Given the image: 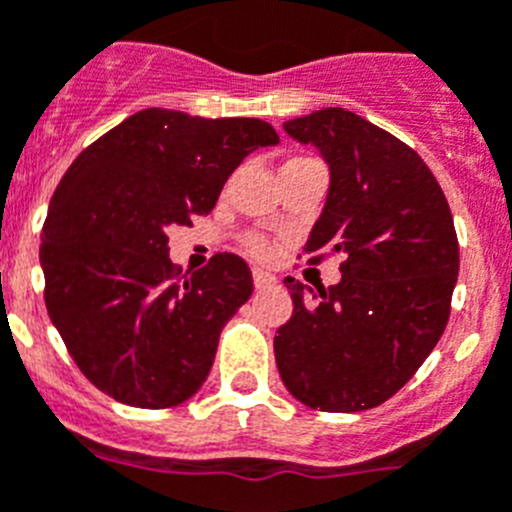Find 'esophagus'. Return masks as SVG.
Masks as SVG:
<instances>
[{
  "label": "esophagus",
  "mask_w": 512,
  "mask_h": 512,
  "mask_svg": "<svg viewBox=\"0 0 512 512\" xmlns=\"http://www.w3.org/2000/svg\"><path fill=\"white\" fill-rule=\"evenodd\" d=\"M253 284H256V289H269L276 284V276L264 269H253Z\"/></svg>",
  "instance_id": "1"
}]
</instances>
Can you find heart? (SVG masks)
I'll use <instances>...</instances> for the list:
<instances>
[{"instance_id":"b5f03b06","label":"heart","mask_w":512,"mask_h":512,"mask_svg":"<svg viewBox=\"0 0 512 512\" xmlns=\"http://www.w3.org/2000/svg\"><path fill=\"white\" fill-rule=\"evenodd\" d=\"M248 248H251V253H256V256H266V253H269V246H266V241H261V238H251V241H248Z\"/></svg>"}]
</instances>
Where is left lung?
<instances>
[{"label":"left lung","instance_id":"left-lung-1","mask_svg":"<svg viewBox=\"0 0 512 512\" xmlns=\"http://www.w3.org/2000/svg\"><path fill=\"white\" fill-rule=\"evenodd\" d=\"M284 131L330 167L304 253L345 261L342 279L317 294L284 281L294 312L276 330V368L309 409H373L411 381L447 327L459 274L452 210L424 159L353 111H314Z\"/></svg>","mask_w":512,"mask_h":512}]
</instances>
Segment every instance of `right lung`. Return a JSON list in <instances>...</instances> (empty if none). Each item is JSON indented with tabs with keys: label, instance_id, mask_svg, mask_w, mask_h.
<instances>
[{
	"label": "right lung",
	"instance_id": "obj_1",
	"mask_svg": "<svg viewBox=\"0 0 512 512\" xmlns=\"http://www.w3.org/2000/svg\"><path fill=\"white\" fill-rule=\"evenodd\" d=\"M274 144L261 119L144 109L70 164L50 200L40 266L50 320L98 391L170 409L203 388L225 322L251 297V269L218 253L177 281L167 231L208 215L238 164Z\"/></svg>",
	"mask_w": 512,
	"mask_h": 512
}]
</instances>
